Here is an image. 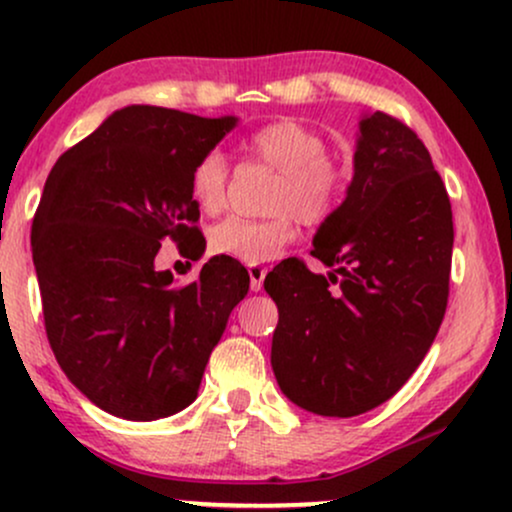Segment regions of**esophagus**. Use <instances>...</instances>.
<instances>
[{"instance_id":"34e87169","label":"esophagus","mask_w":512,"mask_h":512,"mask_svg":"<svg viewBox=\"0 0 512 512\" xmlns=\"http://www.w3.org/2000/svg\"><path fill=\"white\" fill-rule=\"evenodd\" d=\"M268 268L266 266H249V278H251V290L258 292L263 287V280H266Z\"/></svg>"}]
</instances>
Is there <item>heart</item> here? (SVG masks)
I'll return each mask as SVG.
<instances>
[{
	"mask_svg": "<svg viewBox=\"0 0 512 512\" xmlns=\"http://www.w3.org/2000/svg\"><path fill=\"white\" fill-rule=\"evenodd\" d=\"M246 153L278 170V182L270 194L268 220L225 218L210 227L208 249L242 263H266L294 239V215L306 225L323 222L338 206L342 172L326 158V141L318 131L297 119H278L246 138ZM189 189L203 213H218L225 206L227 160L220 150H208L194 162Z\"/></svg>",
	"mask_w": 512,
	"mask_h": 512,
	"instance_id": "b5f03b06",
	"label": "heart"
}]
</instances>
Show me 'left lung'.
<instances>
[{
  "instance_id": "8db88e82",
  "label": "left lung",
  "mask_w": 512,
  "mask_h": 512,
  "mask_svg": "<svg viewBox=\"0 0 512 512\" xmlns=\"http://www.w3.org/2000/svg\"><path fill=\"white\" fill-rule=\"evenodd\" d=\"M311 256L333 270L287 258L263 282L278 304L270 364L297 407L357 417L405 386L448 304L453 210L410 126L386 112L359 119L352 182Z\"/></svg>"
}]
</instances>
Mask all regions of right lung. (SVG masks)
<instances>
[{
    "mask_svg": "<svg viewBox=\"0 0 512 512\" xmlns=\"http://www.w3.org/2000/svg\"><path fill=\"white\" fill-rule=\"evenodd\" d=\"M237 122L122 107L47 177L30 230L47 340L66 378L114 417L153 422L189 407L249 292L246 268L227 256L184 287L155 270L165 237L201 251L191 167Z\"/></svg>",
    "mask_w": 512,
    "mask_h": 512,
    "instance_id": "obj_1",
    "label": "right lung"
}]
</instances>
